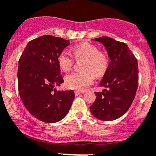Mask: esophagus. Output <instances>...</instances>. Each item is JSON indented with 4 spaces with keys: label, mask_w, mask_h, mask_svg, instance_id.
Wrapping results in <instances>:
<instances>
[{
    "label": "esophagus",
    "mask_w": 156,
    "mask_h": 156,
    "mask_svg": "<svg viewBox=\"0 0 156 156\" xmlns=\"http://www.w3.org/2000/svg\"><path fill=\"white\" fill-rule=\"evenodd\" d=\"M82 92L80 91V90H75V94L76 95V96H78V95H79L80 94H81Z\"/></svg>",
    "instance_id": "1"
}]
</instances>
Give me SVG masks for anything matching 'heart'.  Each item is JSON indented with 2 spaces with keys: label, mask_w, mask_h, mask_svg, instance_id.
Instances as JSON below:
<instances>
[{
  "label": "heart",
  "mask_w": 156,
  "mask_h": 156,
  "mask_svg": "<svg viewBox=\"0 0 156 156\" xmlns=\"http://www.w3.org/2000/svg\"><path fill=\"white\" fill-rule=\"evenodd\" d=\"M72 52L76 59H84L81 64L83 71L68 74L65 78V82L69 88L84 90L94 82L95 75H104L107 68L108 59L104 53L99 52L96 46L90 43L77 45L72 49ZM58 63L62 70L67 72L73 65V58L68 51L64 50L58 55Z\"/></svg>",
  "instance_id": "b5f03b06"
}]
</instances>
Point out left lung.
<instances>
[{"label": "left lung", "mask_w": 156, "mask_h": 156, "mask_svg": "<svg viewBox=\"0 0 156 156\" xmlns=\"http://www.w3.org/2000/svg\"><path fill=\"white\" fill-rule=\"evenodd\" d=\"M92 40L102 43L110 62L99 84L106 89L95 93L90 110L96 118L111 121L126 113L134 100L138 87V62L126 43L107 36Z\"/></svg>", "instance_id": "8db88e82"}]
</instances>
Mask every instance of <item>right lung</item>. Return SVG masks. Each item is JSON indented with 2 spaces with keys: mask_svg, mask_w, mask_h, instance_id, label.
I'll use <instances>...</instances> for the list:
<instances>
[{
  "mask_svg": "<svg viewBox=\"0 0 156 156\" xmlns=\"http://www.w3.org/2000/svg\"><path fill=\"white\" fill-rule=\"evenodd\" d=\"M70 44L62 38L45 35L28 43L19 60L18 90L27 110L38 120L56 123L69 113L75 95L57 90L64 82L58 56Z\"/></svg>",
  "mask_w": 156,
  "mask_h": 156,
  "instance_id": "obj_1",
  "label": "right lung"
}]
</instances>
